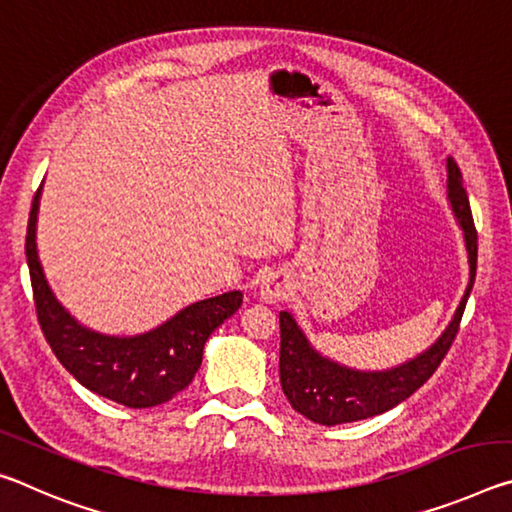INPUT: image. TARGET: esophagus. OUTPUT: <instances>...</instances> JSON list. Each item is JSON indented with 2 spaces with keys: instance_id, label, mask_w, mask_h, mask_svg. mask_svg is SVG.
Returning <instances> with one entry per match:
<instances>
[{
  "instance_id": "obj_1",
  "label": "esophagus",
  "mask_w": 512,
  "mask_h": 512,
  "mask_svg": "<svg viewBox=\"0 0 512 512\" xmlns=\"http://www.w3.org/2000/svg\"><path fill=\"white\" fill-rule=\"evenodd\" d=\"M289 293H291L289 280L277 273L266 275L262 284H259V298H262L264 302H280L284 298H289Z\"/></svg>"
}]
</instances>
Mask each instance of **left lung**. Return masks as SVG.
<instances>
[{
  "mask_svg": "<svg viewBox=\"0 0 512 512\" xmlns=\"http://www.w3.org/2000/svg\"><path fill=\"white\" fill-rule=\"evenodd\" d=\"M447 203L452 207L456 225L463 232L470 280H467L452 320L427 350L393 368H352L316 350L291 311H280V384L289 404L307 420L334 427V424L372 418V415L402 404L440 366L458 332V323H461L476 275V230L470 201L463 189L461 169L452 158H447Z\"/></svg>",
  "mask_w": 512,
  "mask_h": 512,
  "instance_id": "1",
  "label": "left lung"
}]
</instances>
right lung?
<instances>
[{
	"instance_id": "add662e5",
	"label": "right lung",
	"mask_w": 512,
	"mask_h": 512,
	"mask_svg": "<svg viewBox=\"0 0 512 512\" xmlns=\"http://www.w3.org/2000/svg\"><path fill=\"white\" fill-rule=\"evenodd\" d=\"M42 187L33 198L27 228L31 273L42 334L56 359L81 386L128 409H151L169 402L192 384L201 368L210 334L241 307V291L196 300L149 332L119 336L83 325L51 291L38 257V212Z\"/></svg>"
}]
</instances>
